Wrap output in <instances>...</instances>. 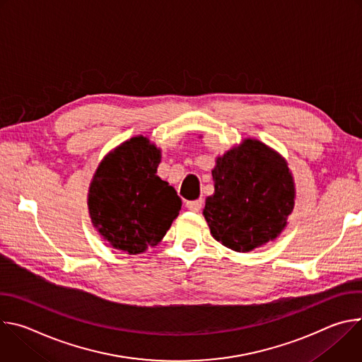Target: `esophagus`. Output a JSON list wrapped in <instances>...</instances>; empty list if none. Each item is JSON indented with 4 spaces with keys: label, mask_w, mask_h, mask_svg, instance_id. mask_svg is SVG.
<instances>
[{
    "label": "esophagus",
    "mask_w": 362,
    "mask_h": 362,
    "mask_svg": "<svg viewBox=\"0 0 362 362\" xmlns=\"http://www.w3.org/2000/svg\"><path fill=\"white\" fill-rule=\"evenodd\" d=\"M202 203H203L202 199L192 200V202H187V203H186V208H187L190 212H199V211L202 209Z\"/></svg>",
    "instance_id": "obj_1"
}]
</instances>
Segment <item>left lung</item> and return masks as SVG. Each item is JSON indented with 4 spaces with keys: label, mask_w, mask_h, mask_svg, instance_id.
Listing matches in <instances>:
<instances>
[{
    "label": "left lung",
    "mask_w": 362,
    "mask_h": 362,
    "mask_svg": "<svg viewBox=\"0 0 362 362\" xmlns=\"http://www.w3.org/2000/svg\"><path fill=\"white\" fill-rule=\"evenodd\" d=\"M215 162V193L206 197L203 209L212 236L235 252L275 240L288 225L296 196L285 158L246 137Z\"/></svg>",
    "instance_id": "1"
}]
</instances>
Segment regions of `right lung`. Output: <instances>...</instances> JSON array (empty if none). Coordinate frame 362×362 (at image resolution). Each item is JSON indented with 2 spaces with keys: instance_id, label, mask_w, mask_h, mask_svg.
Masks as SVG:
<instances>
[{
  "instance_id": "add662e5",
  "label": "right lung",
  "mask_w": 362,
  "mask_h": 362,
  "mask_svg": "<svg viewBox=\"0 0 362 362\" xmlns=\"http://www.w3.org/2000/svg\"><path fill=\"white\" fill-rule=\"evenodd\" d=\"M162 150L147 136L110 150L90 182L91 225L109 246L127 255L156 246L177 218L182 200L156 173Z\"/></svg>"
}]
</instances>
